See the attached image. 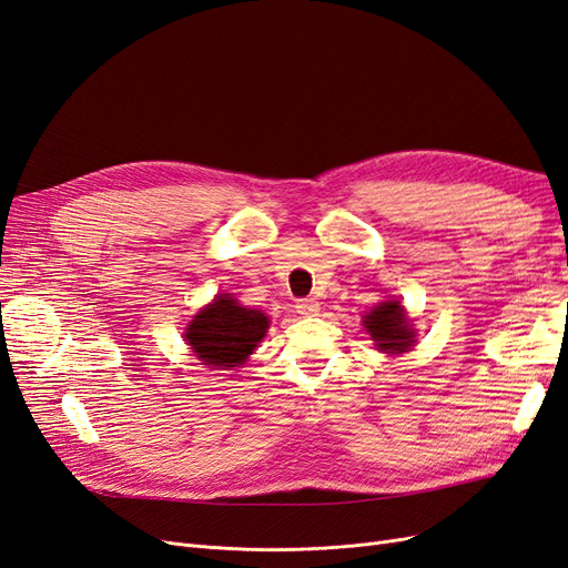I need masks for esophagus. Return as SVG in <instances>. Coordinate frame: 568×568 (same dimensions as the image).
<instances>
[{
  "mask_svg": "<svg viewBox=\"0 0 568 568\" xmlns=\"http://www.w3.org/2000/svg\"><path fill=\"white\" fill-rule=\"evenodd\" d=\"M318 311H321V304H318L316 300L306 297V300H300V302H297V313H300V316H304V318L318 316Z\"/></svg>",
  "mask_w": 568,
  "mask_h": 568,
  "instance_id": "1",
  "label": "esophagus"
}]
</instances>
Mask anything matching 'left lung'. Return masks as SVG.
Here are the masks:
<instances>
[{
    "label": "left lung",
    "mask_w": 568,
    "mask_h": 568,
    "mask_svg": "<svg viewBox=\"0 0 568 568\" xmlns=\"http://www.w3.org/2000/svg\"><path fill=\"white\" fill-rule=\"evenodd\" d=\"M363 325L376 348L390 355H400L409 351L416 342V329L407 318V311L395 300L376 304L363 318Z\"/></svg>",
    "instance_id": "obj_1"
}]
</instances>
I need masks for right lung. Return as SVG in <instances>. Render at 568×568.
Masks as SVG:
<instances>
[{"instance_id": "obj_1", "label": "right lung", "mask_w": 568, "mask_h": 568, "mask_svg": "<svg viewBox=\"0 0 568 568\" xmlns=\"http://www.w3.org/2000/svg\"><path fill=\"white\" fill-rule=\"evenodd\" d=\"M268 329L266 313L241 306L231 295H217L186 325L184 342L201 365L241 367Z\"/></svg>"}]
</instances>
